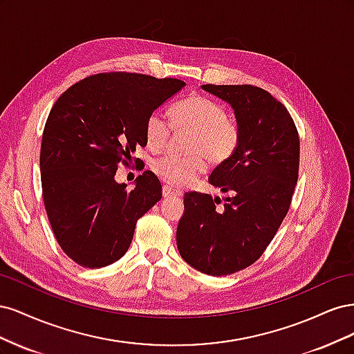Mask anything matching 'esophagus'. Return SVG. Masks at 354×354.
I'll return each instance as SVG.
<instances>
[{"mask_svg": "<svg viewBox=\"0 0 354 354\" xmlns=\"http://www.w3.org/2000/svg\"><path fill=\"white\" fill-rule=\"evenodd\" d=\"M162 195H164V198H171V196H180V192H177V190H173V189L168 187V186H164V187H162Z\"/></svg>", "mask_w": 354, "mask_h": 354, "instance_id": "obj_1", "label": "esophagus"}]
</instances>
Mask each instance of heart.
I'll return each mask as SVG.
<instances>
[{
    "mask_svg": "<svg viewBox=\"0 0 354 354\" xmlns=\"http://www.w3.org/2000/svg\"><path fill=\"white\" fill-rule=\"evenodd\" d=\"M171 124L176 130H190L187 151L190 155H162L153 160L152 169L158 178L173 187L190 185L207 169V160L221 164L227 160L239 145V127L224 106L202 95L176 103L169 111ZM169 122L159 112H152L145 124L147 146L159 151L168 140Z\"/></svg>",
    "mask_w": 354,
    "mask_h": 354,
    "instance_id": "1",
    "label": "heart"
}]
</instances>
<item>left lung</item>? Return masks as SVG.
<instances>
[{"mask_svg":"<svg viewBox=\"0 0 354 354\" xmlns=\"http://www.w3.org/2000/svg\"><path fill=\"white\" fill-rule=\"evenodd\" d=\"M202 88L232 106L239 127L234 153L209 176L229 198L190 192L177 226L187 264L211 276L239 272L260 259L282 224L298 180L299 138L285 106L254 85Z\"/></svg>","mask_w":354,"mask_h":354,"instance_id":"left-lung-1","label":"left lung"}]
</instances>
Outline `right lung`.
Segmentation results:
<instances>
[{
	"label": "right lung",
	"mask_w": 354,
	"mask_h": 354,
	"mask_svg": "<svg viewBox=\"0 0 354 354\" xmlns=\"http://www.w3.org/2000/svg\"><path fill=\"white\" fill-rule=\"evenodd\" d=\"M185 85L142 73H97L53 106L41 142L42 198L55 236L75 263L100 269L120 260L137 220L162 198L152 171L138 176L131 190L115 174L147 145V116Z\"/></svg>",
	"instance_id": "add662e5"
}]
</instances>
